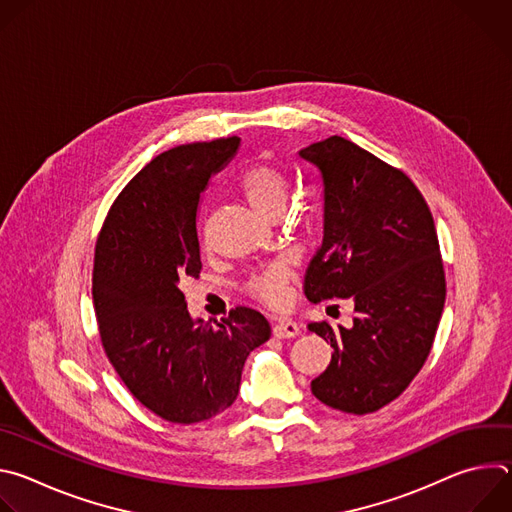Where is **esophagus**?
Wrapping results in <instances>:
<instances>
[{
  "instance_id": "esophagus-1",
  "label": "esophagus",
  "mask_w": 512,
  "mask_h": 512,
  "mask_svg": "<svg viewBox=\"0 0 512 512\" xmlns=\"http://www.w3.org/2000/svg\"><path fill=\"white\" fill-rule=\"evenodd\" d=\"M300 334V328L296 322H291L287 318H281L273 324V336L275 338H294Z\"/></svg>"
}]
</instances>
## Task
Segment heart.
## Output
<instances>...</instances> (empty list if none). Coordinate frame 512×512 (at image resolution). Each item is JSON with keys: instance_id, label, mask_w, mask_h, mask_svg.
I'll list each match as a JSON object with an SVG mask.
<instances>
[{"instance_id": "1", "label": "heart", "mask_w": 512, "mask_h": 512, "mask_svg": "<svg viewBox=\"0 0 512 512\" xmlns=\"http://www.w3.org/2000/svg\"><path fill=\"white\" fill-rule=\"evenodd\" d=\"M239 188L259 214L273 218L283 210L289 198L291 178L285 168L273 162H255L241 174ZM287 281V265L283 261H273L249 275L245 281V291L259 302L277 308L287 298Z\"/></svg>"}]
</instances>
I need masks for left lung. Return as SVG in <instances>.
<instances>
[{"instance_id": "left-lung-1", "label": "left lung", "mask_w": 512, "mask_h": 512, "mask_svg": "<svg viewBox=\"0 0 512 512\" xmlns=\"http://www.w3.org/2000/svg\"><path fill=\"white\" fill-rule=\"evenodd\" d=\"M300 156L324 178V239L306 298L354 302L352 328L308 324L334 348L312 393L344 413H373L409 387L440 326L446 273L433 216L403 170L340 135Z\"/></svg>"}]
</instances>
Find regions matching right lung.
Segmentation results:
<instances>
[{"instance_id": "add662e5", "label": "right lung", "mask_w": 512, "mask_h": 512, "mask_svg": "<svg viewBox=\"0 0 512 512\" xmlns=\"http://www.w3.org/2000/svg\"><path fill=\"white\" fill-rule=\"evenodd\" d=\"M239 141H194L156 156L115 198L95 245L93 304L103 350L129 393L172 423L229 409L247 356L271 336L265 316L245 306L214 326L194 322L180 289L202 269L200 192Z\"/></svg>"}]
</instances>
